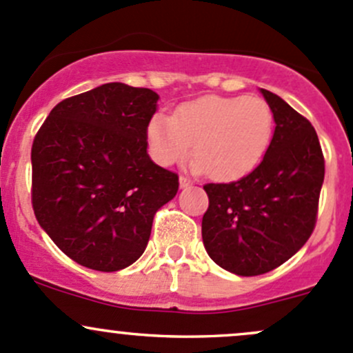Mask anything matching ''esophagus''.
<instances>
[{"label": "esophagus", "mask_w": 353, "mask_h": 353, "mask_svg": "<svg viewBox=\"0 0 353 353\" xmlns=\"http://www.w3.org/2000/svg\"><path fill=\"white\" fill-rule=\"evenodd\" d=\"M179 186L183 188V189H184V188H188V186H191V181H189L188 177L181 176V177H179Z\"/></svg>", "instance_id": "esophagus-1"}]
</instances>
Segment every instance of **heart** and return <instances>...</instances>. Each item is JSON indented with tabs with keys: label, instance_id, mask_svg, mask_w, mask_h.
<instances>
[{
	"label": "heart",
	"instance_id": "heart-1",
	"mask_svg": "<svg viewBox=\"0 0 353 353\" xmlns=\"http://www.w3.org/2000/svg\"><path fill=\"white\" fill-rule=\"evenodd\" d=\"M272 130V110L261 96H206L181 105L172 118L154 114L147 139L152 157L161 165L183 161L192 148L196 172L236 181L262 161Z\"/></svg>",
	"mask_w": 353,
	"mask_h": 353
}]
</instances>
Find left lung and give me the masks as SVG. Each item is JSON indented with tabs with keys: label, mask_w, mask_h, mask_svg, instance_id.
<instances>
[{
	"label": "left lung",
	"mask_w": 353,
	"mask_h": 353,
	"mask_svg": "<svg viewBox=\"0 0 353 353\" xmlns=\"http://www.w3.org/2000/svg\"><path fill=\"white\" fill-rule=\"evenodd\" d=\"M276 130L262 162L228 184H206L203 243L218 265L261 276L283 265L313 233L325 157L313 125L283 98L261 89Z\"/></svg>",
	"instance_id": "left-lung-1"
}]
</instances>
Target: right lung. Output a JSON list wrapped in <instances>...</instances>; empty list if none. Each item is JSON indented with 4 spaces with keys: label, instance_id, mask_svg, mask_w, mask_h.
I'll use <instances>...</instances> for the list:
<instances>
[{
    "label": "right lung",
    "instance_id": "right-lung-1",
    "mask_svg": "<svg viewBox=\"0 0 353 353\" xmlns=\"http://www.w3.org/2000/svg\"><path fill=\"white\" fill-rule=\"evenodd\" d=\"M159 94L121 83L54 106L32 145V206L54 243L101 272L128 267L145 250L159 208L179 176L147 154Z\"/></svg>",
    "mask_w": 353,
    "mask_h": 353
}]
</instances>
